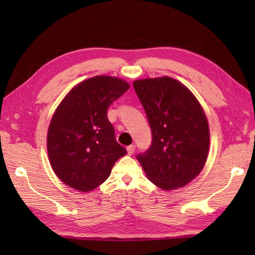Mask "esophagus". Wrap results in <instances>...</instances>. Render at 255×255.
<instances>
[{
	"label": "esophagus",
	"instance_id": "1",
	"mask_svg": "<svg viewBox=\"0 0 255 255\" xmlns=\"http://www.w3.org/2000/svg\"><path fill=\"white\" fill-rule=\"evenodd\" d=\"M134 149H136V147H134V144L128 145V147H127V152H128V154H132V153L134 152Z\"/></svg>",
	"mask_w": 255,
	"mask_h": 255
}]
</instances>
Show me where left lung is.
<instances>
[{"label":"left lung","instance_id":"obj_1","mask_svg":"<svg viewBox=\"0 0 255 255\" xmlns=\"http://www.w3.org/2000/svg\"><path fill=\"white\" fill-rule=\"evenodd\" d=\"M133 89L152 133L149 149L137 160L154 185L165 191L185 186L207 160L209 128L203 108L191 91L169 77L137 80Z\"/></svg>","mask_w":255,"mask_h":255}]
</instances>
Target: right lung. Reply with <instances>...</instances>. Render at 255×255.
Returning a JSON list of instances; mask_svg holds the SVG:
<instances>
[{
  "label": "right lung",
  "instance_id": "add662e5",
  "mask_svg": "<svg viewBox=\"0 0 255 255\" xmlns=\"http://www.w3.org/2000/svg\"><path fill=\"white\" fill-rule=\"evenodd\" d=\"M128 89L124 80L94 77L75 86L58 106L48 129L47 149L52 170L67 185L92 191L127 153L117 142L107 111Z\"/></svg>",
  "mask_w": 255,
  "mask_h": 255
}]
</instances>
